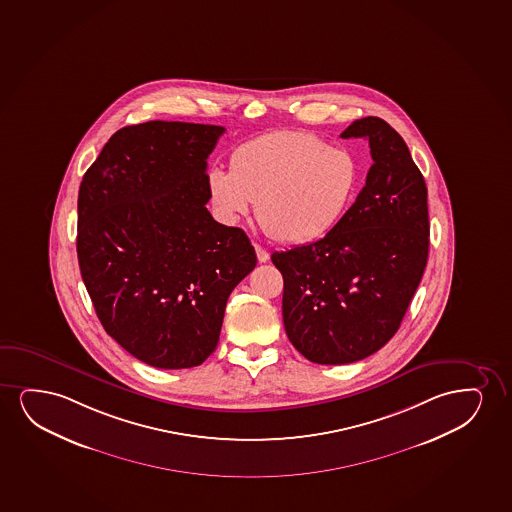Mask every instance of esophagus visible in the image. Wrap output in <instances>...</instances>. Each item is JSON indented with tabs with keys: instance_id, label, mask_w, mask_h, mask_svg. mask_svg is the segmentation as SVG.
<instances>
[{
	"instance_id": "obj_1",
	"label": "esophagus",
	"mask_w": 512,
	"mask_h": 512,
	"mask_svg": "<svg viewBox=\"0 0 512 512\" xmlns=\"http://www.w3.org/2000/svg\"><path fill=\"white\" fill-rule=\"evenodd\" d=\"M255 252H257V260H259L260 264H264V262L269 260V253L262 246L255 245Z\"/></svg>"
}]
</instances>
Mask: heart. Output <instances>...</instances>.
<instances>
[{
  "mask_svg": "<svg viewBox=\"0 0 512 512\" xmlns=\"http://www.w3.org/2000/svg\"><path fill=\"white\" fill-rule=\"evenodd\" d=\"M359 163L346 147L307 132L266 133L236 147L229 170L212 166L206 191L222 222L238 224L257 208L260 227L299 245L339 224L359 187Z\"/></svg>",
  "mask_w": 512,
  "mask_h": 512,
  "instance_id": "obj_1",
  "label": "heart"
}]
</instances>
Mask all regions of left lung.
I'll return each instance as SVG.
<instances>
[{"label": "left lung", "instance_id": "obj_1", "mask_svg": "<svg viewBox=\"0 0 512 512\" xmlns=\"http://www.w3.org/2000/svg\"><path fill=\"white\" fill-rule=\"evenodd\" d=\"M340 137L368 139L365 187L325 238L271 255L286 335L319 365L354 363L394 337L429 253L427 187L405 140L375 116Z\"/></svg>", "mask_w": 512, "mask_h": 512}]
</instances>
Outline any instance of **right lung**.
<instances>
[{"label": "right lung", "instance_id": "add662e5", "mask_svg": "<svg viewBox=\"0 0 512 512\" xmlns=\"http://www.w3.org/2000/svg\"><path fill=\"white\" fill-rule=\"evenodd\" d=\"M224 132L182 121L121 128L81 180V278L104 330L154 368L201 365L234 286L257 266L245 231L206 210V160Z\"/></svg>", "mask_w": 512, "mask_h": 512}]
</instances>
